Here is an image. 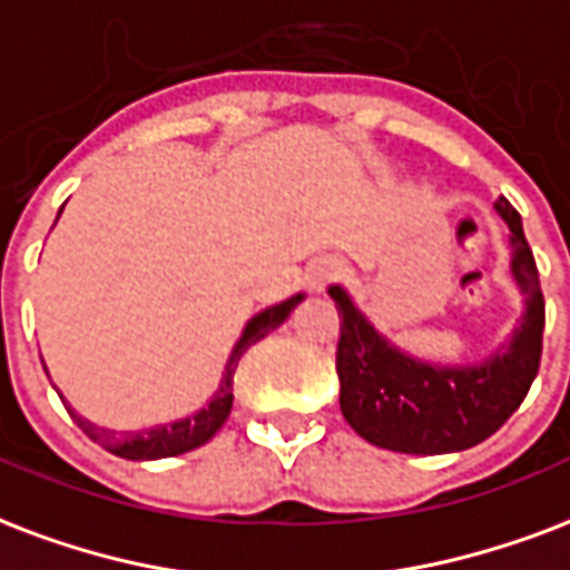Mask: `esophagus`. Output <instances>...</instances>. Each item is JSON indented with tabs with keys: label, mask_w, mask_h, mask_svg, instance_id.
I'll return each instance as SVG.
<instances>
[{
	"label": "esophagus",
	"mask_w": 570,
	"mask_h": 570,
	"mask_svg": "<svg viewBox=\"0 0 570 570\" xmlns=\"http://www.w3.org/2000/svg\"><path fill=\"white\" fill-rule=\"evenodd\" d=\"M337 275H341V263H337L334 256H320V259H314V263L307 266V272H304V284H307L311 293H323L325 286L332 284Z\"/></svg>",
	"instance_id": "34e87169"
}]
</instances>
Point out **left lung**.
I'll use <instances>...</instances> for the list:
<instances>
[{
  "mask_svg": "<svg viewBox=\"0 0 570 570\" xmlns=\"http://www.w3.org/2000/svg\"><path fill=\"white\" fill-rule=\"evenodd\" d=\"M493 208L508 224V275L523 295V314L505 341L478 362L442 364L406 353L341 284L328 286L341 314V412L371 445L401 454L472 449L493 436L527 397L541 362L544 295L517 208L505 197Z\"/></svg>",
  "mask_w": 570,
  "mask_h": 570,
  "instance_id": "left-lung-1",
  "label": "left lung"
}]
</instances>
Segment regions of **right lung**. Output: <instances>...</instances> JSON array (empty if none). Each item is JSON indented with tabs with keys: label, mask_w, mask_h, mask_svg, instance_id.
Instances as JSON below:
<instances>
[{
	"label": "right lung",
	"mask_w": 570,
	"mask_h": 570,
	"mask_svg": "<svg viewBox=\"0 0 570 570\" xmlns=\"http://www.w3.org/2000/svg\"><path fill=\"white\" fill-rule=\"evenodd\" d=\"M62 215V208H59ZM304 293H295L284 302L272 304L266 311H259L245 323L242 334H238L236 346L229 353L227 364H224V373H220V382H217L215 394L208 397V403L203 410L190 412L188 419H176L167 421V424H155V428H142V430H130V433H119V430L110 428H98L89 419H82L80 412H73L68 406L62 394V403L71 412V419L77 421V428L89 436L92 442H98L101 449H107L116 458L125 460H160V458H176V454H185V451H194L199 445H206L217 430L224 428L229 410H233V376H236V367L242 362V355L254 346L256 341H263L268 332H275L277 325L289 320V314L295 311V304L302 302ZM47 371V367H43ZM56 389V385H53Z\"/></svg>",
	"instance_id": "right-lung-1"
}]
</instances>
